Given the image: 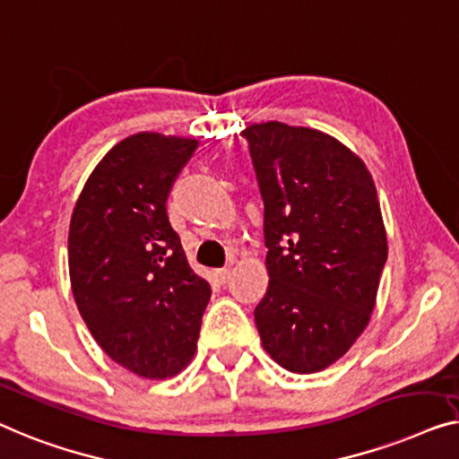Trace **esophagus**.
I'll return each instance as SVG.
<instances>
[{"instance_id": "1", "label": "esophagus", "mask_w": 459, "mask_h": 459, "mask_svg": "<svg viewBox=\"0 0 459 459\" xmlns=\"http://www.w3.org/2000/svg\"><path fill=\"white\" fill-rule=\"evenodd\" d=\"M229 276H230V268H218V270H214V279L221 282V285H224V282L229 281Z\"/></svg>"}]
</instances>
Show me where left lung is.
Masks as SVG:
<instances>
[{
	"label": "left lung",
	"mask_w": 459,
	"mask_h": 459,
	"mask_svg": "<svg viewBox=\"0 0 459 459\" xmlns=\"http://www.w3.org/2000/svg\"><path fill=\"white\" fill-rule=\"evenodd\" d=\"M241 134L268 247L257 333L289 372H320L350 351L377 303L389 249L377 186L350 147L316 128L273 120Z\"/></svg>",
	"instance_id": "left-lung-1"
}]
</instances>
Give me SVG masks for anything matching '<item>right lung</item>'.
<instances>
[{"label": "right lung", "instance_id": "obj_1", "mask_svg": "<svg viewBox=\"0 0 459 459\" xmlns=\"http://www.w3.org/2000/svg\"><path fill=\"white\" fill-rule=\"evenodd\" d=\"M197 145L160 133L122 139L87 178L70 221L76 307L101 350L143 378H170L189 364L212 295L166 212Z\"/></svg>", "mask_w": 459, "mask_h": 459}]
</instances>
